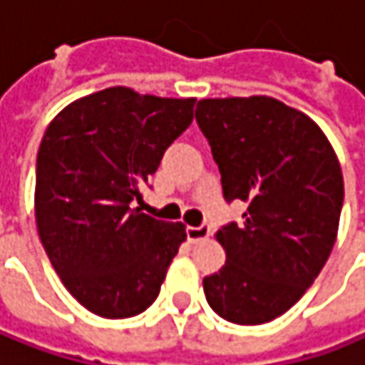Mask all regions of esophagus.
Instances as JSON below:
<instances>
[{"instance_id":"obj_1","label":"esophagus","mask_w":365,"mask_h":365,"mask_svg":"<svg viewBox=\"0 0 365 365\" xmlns=\"http://www.w3.org/2000/svg\"><path fill=\"white\" fill-rule=\"evenodd\" d=\"M210 237V226L207 224H201V226H189L187 228V239L189 243H199L203 239Z\"/></svg>"}]
</instances>
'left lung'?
<instances>
[{"label": "left lung", "mask_w": 365, "mask_h": 365, "mask_svg": "<svg viewBox=\"0 0 365 365\" xmlns=\"http://www.w3.org/2000/svg\"><path fill=\"white\" fill-rule=\"evenodd\" d=\"M195 120L224 199L247 203L243 222L216 235L226 264L203 278L205 299L228 322H270L312 287L336 241L339 160L314 120L266 95L201 99Z\"/></svg>", "instance_id": "8db88e82"}]
</instances>
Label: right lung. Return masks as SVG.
Listing matches in <instances>:
<instances>
[{"instance_id":"right-lung-1","label":"right lung","mask_w":365,"mask_h":365,"mask_svg":"<svg viewBox=\"0 0 365 365\" xmlns=\"http://www.w3.org/2000/svg\"><path fill=\"white\" fill-rule=\"evenodd\" d=\"M195 99L110 87L62 110L37 153L41 243L70 295L101 318H130L160 295L185 224L135 207Z\"/></svg>"}]
</instances>
